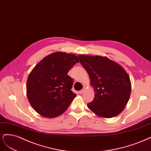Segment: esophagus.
Listing matches in <instances>:
<instances>
[{
	"label": "esophagus",
	"mask_w": 151,
	"mask_h": 151,
	"mask_svg": "<svg viewBox=\"0 0 151 151\" xmlns=\"http://www.w3.org/2000/svg\"><path fill=\"white\" fill-rule=\"evenodd\" d=\"M84 91H85V88H83V89H82L81 90H80V91H79V93H80V94H82V93H83V92H84Z\"/></svg>",
	"instance_id": "obj_1"
}]
</instances>
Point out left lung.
Instances as JSON below:
<instances>
[{
  "mask_svg": "<svg viewBox=\"0 0 151 151\" xmlns=\"http://www.w3.org/2000/svg\"><path fill=\"white\" fill-rule=\"evenodd\" d=\"M81 65L88 73L95 90L88 107L101 117L120 114L127 105L131 92L130 81L122 67L107 57L79 55Z\"/></svg>",
  "mask_w": 151,
  "mask_h": 151,
  "instance_id": "obj_1",
  "label": "left lung"
}]
</instances>
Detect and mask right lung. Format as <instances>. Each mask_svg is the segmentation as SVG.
<instances>
[{"instance_id":"obj_1","label":"right lung","mask_w":151,"mask_h":151,"mask_svg":"<svg viewBox=\"0 0 151 151\" xmlns=\"http://www.w3.org/2000/svg\"><path fill=\"white\" fill-rule=\"evenodd\" d=\"M78 62L73 54L56 52L34 68L27 78V95L39 114L56 117L68 108L76 95L71 91L73 79L68 72Z\"/></svg>"}]
</instances>
